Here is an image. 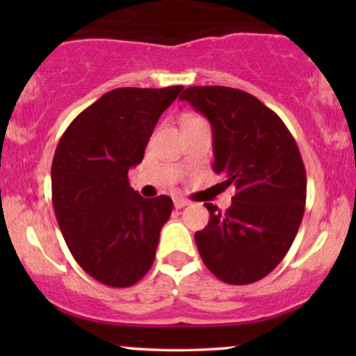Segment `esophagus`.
<instances>
[{"label": "esophagus", "instance_id": "1", "mask_svg": "<svg viewBox=\"0 0 356 356\" xmlns=\"http://www.w3.org/2000/svg\"><path fill=\"white\" fill-rule=\"evenodd\" d=\"M189 201H187V199H184V197H177L174 201V206H175V209H182V207H186V206H189Z\"/></svg>", "mask_w": 356, "mask_h": 356}]
</instances>
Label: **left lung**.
Here are the masks:
<instances>
[{"label":"left lung","mask_w":356,"mask_h":356,"mask_svg":"<svg viewBox=\"0 0 356 356\" xmlns=\"http://www.w3.org/2000/svg\"><path fill=\"white\" fill-rule=\"evenodd\" d=\"M179 99L211 122L212 169L236 187L229 209L204 204L209 222L194 236L199 254L224 283L263 280L289 251L303 219L306 170L295 138L243 90L189 87Z\"/></svg>","instance_id":"obj_1"}]
</instances>
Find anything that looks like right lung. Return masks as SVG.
Returning a JSON list of instances; mask_svg holds the SVG:
<instances>
[{
  "label": "right lung",
  "mask_w": 356,
  "mask_h": 356,
  "mask_svg": "<svg viewBox=\"0 0 356 356\" xmlns=\"http://www.w3.org/2000/svg\"><path fill=\"white\" fill-rule=\"evenodd\" d=\"M182 85L115 88L68 125L51 164L53 209L72 256L93 280L127 288L154 263L172 199H144L129 169L144 159L159 117Z\"/></svg>",
  "instance_id": "right-lung-1"
}]
</instances>
